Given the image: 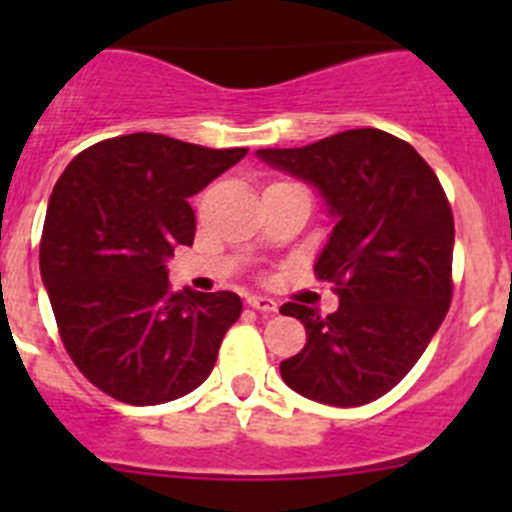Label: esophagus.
Here are the masks:
<instances>
[{
    "label": "esophagus",
    "instance_id": "1",
    "mask_svg": "<svg viewBox=\"0 0 512 512\" xmlns=\"http://www.w3.org/2000/svg\"><path fill=\"white\" fill-rule=\"evenodd\" d=\"M247 304L252 309H257V312H277V302L272 297H267V294H250Z\"/></svg>",
    "mask_w": 512,
    "mask_h": 512
}]
</instances>
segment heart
<instances>
[{"instance_id": "1", "label": "heart", "mask_w": 512, "mask_h": 512, "mask_svg": "<svg viewBox=\"0 0 512 512\" xmlns=\"http://www.w3.org/2000/svg\"><path fill=\"white\" fill-rule=\"evenodd\" d=\"M275 185H292V183H275Z\"/></svg>"}]
</instances>
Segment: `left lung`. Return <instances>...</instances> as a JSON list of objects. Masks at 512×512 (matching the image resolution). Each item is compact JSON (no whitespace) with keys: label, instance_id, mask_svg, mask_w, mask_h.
I'll list each match as a JSON object with an SVG mask.
<instances>
[{"label":"left lung","instance_id":"obj_1","mask_svg":"<svg viewBox=\"0 0 512 512\" xmlns=\"http://www.w3.org/2000/svg\"><path fill=\"white\" fill-rule=\"evenodd\" d=\"M257 158L314 185L337 220L317 257L337 312L287 302L307 344L280 364L285 384L327 406H361L394 389L451 307L453 213L414 146L379 128H354Z\"/></svg>","mask_w":512,"mask_h":512}]
</instances>
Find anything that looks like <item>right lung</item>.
Segmentation results:
<instances>
[{
  "label": "right lung",
  "mask_w": 512,
  "mask_h": 512,
  "mask_svg": "<svg viewBox=\"0 0 512 512\" xmlns=\"http://www.w3.org/2000/svg\"><path fill=\"white\" fill-rule=\"evenodd\" d=\"M247 148L131 133L86 148L49 198L39 267L61 342L81 374L131 406L198 389L237 322L235 292H170L178 245H193L188 198Z\"/></svg>",
  "instance_id": "1"
}]
</instances>
